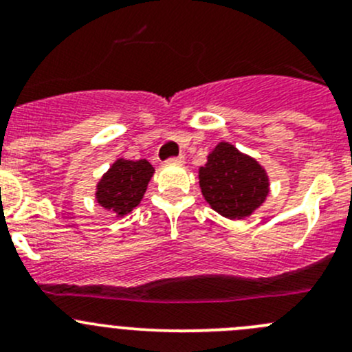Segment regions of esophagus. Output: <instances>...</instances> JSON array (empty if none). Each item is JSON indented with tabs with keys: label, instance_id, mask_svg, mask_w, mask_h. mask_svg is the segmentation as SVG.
Returning a JSON list of instances; mask_svg holds the SVG:
<instances>
[{
	"label": "esophagus",
	"instance_id": "obj_1",
	"mask_svg": "<svg viewBox=\"0 0 352 352\" xmlns=\"http://www.w3.org/2000/svg\"><path fill=\"white\" fill-rule=\"evenodd\" d=\"M166 162H175V163H182L184 162V156L182 155H177V156H170L168 160H166Z\"/></svg>",
	"mask_w": 352,
	"mask_h": 352
}]
</instances>
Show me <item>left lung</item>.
I'll return each mask as SVG.
<instances>
[{"mask_svg":"<svg viewBox=\"0 0 352 352\" xmlns=\"http://www.w3.org/2000/svg\"><path fill=\"white\" fill-rule=\"evenodd\" d=\"M202 196L225 218H245L267 196V175L255 160L228 143H219L199 170Z\"/></svg>","mask_w":352,"mask_h":352,"instance_id":"8db88e82","label":"left lung"}]
</instances>
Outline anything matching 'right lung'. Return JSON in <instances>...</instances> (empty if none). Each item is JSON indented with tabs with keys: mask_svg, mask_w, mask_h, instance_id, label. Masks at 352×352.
<instances>
[{
	"mask_svg": "<svg viewBox=\"0 0 352 352\" xmlns=\"http://www.w3.org/2000/svg\"><path fill=\"white\" fill-rule=\"evenodd\" d=\"M153 166L146 160H117L97 186V201L116 214H126L136 208L146 192Z\"/></svg>",
	"mask_w": 352,
	"mask_h": 352,
	"instance_id": "1",
	"label": "right lung"
}]
</instances>
